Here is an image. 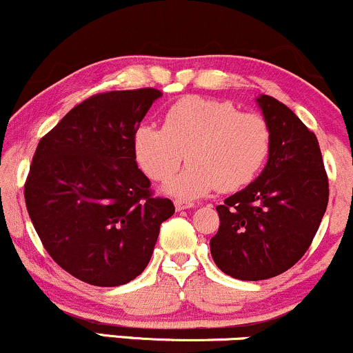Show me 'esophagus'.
Instances as JSON below:
<instances>
[{
    "mask_svg": "<svg viewBox=\"0 0 353 353\" xmlns=\"http://www.w3.org/2000/svg\"><path fill=\"white\" fill-rule=\"evenodd\" d=\"M174 205H176L177 210H184V209L194 208V202L192 201H184V199H176V201H174Z\"/></svg>",
    "mask_w": 353,
    "mask_h": 353,
    "instance_id": "esophagus-1",
    "label": "esophagus"
}]
</instances>
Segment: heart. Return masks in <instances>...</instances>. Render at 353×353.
I'll use <instances>...</instances> for the list:
<instances>
[{
  "label": "heart",
  "instance_id": "obj_1",
  "mask_svg": "<svg viewBox=\"0 0 353 353\" xmlns=\"http://www.w3.org/2000/svg\"><path fill=\"white\" fill-rule=\"evenodd\" d=\"M272 131L257 112H239L229 101L199 96L179 99L165 111L163 128L137 125L132 149L152 181H168L185 159L188 168L165 185L176 197H199L221 189L237 190L262 171Z\"/></svg>",
  "mask_w": 353,
  "mask_h": 353
}]
</instances>
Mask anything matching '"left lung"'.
<instances>
[{
	"label": "left lung",
	"mask_w": 353,
	"mask_h": 353,
	"mask_svg": "<svg viewBox=\"0 0 353 353\" xmlns=\"http://www.w3.org/2000/svg\"><path fill=\"white\" fill-rule=\"evenodd\" d=\"M255 101L272 131L269 161L257 179L217 205L221 225L210 239L216 265L239 281H264L297 264L329 202L314 132L281 101Z\"/></svg>",
	"instance_id": "8db88e82"
}]
</instances>
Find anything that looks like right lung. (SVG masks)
Instances as JSON below:
<instances>
[{
  "label": "right lung",
  "mask_w": 353,
  "mask_h": 353,
  "mask_svg": "<svg viewBox=\"0 0 353 353\" xmlns=\"http://www.w3.org/2000/svg\"><path fill=\"white\" fill-rule=\"evenodd\" d=\"M163 92L91 96L39 141L24 184L28 214L61 269L98 287L136 279L151 261L174 204L154 197L132 136Z\"/></svg>",
  "instance_id": "obj_1"
}]
</instances>
